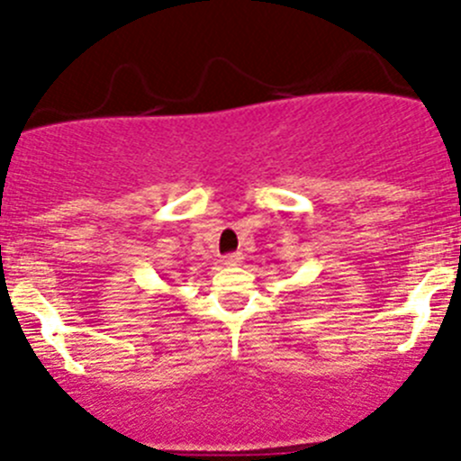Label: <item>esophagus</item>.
<instances>
[{
  "mask_svg": "<svg viewBox=\"0 0 461 461\" xmlns=\"http://www.w3.org/2000/svg\"><path fill=\"white\" fill-rule=\"evenodd\" d=\"M240 261H243V254H227V257H222V266L227 267H234V266H240Z\"/></svg>",
  "mask_w": 461,
  "mask_h": 461,
  "instance_id": "1",
  "label": "esophagus"
}]
</instances>
